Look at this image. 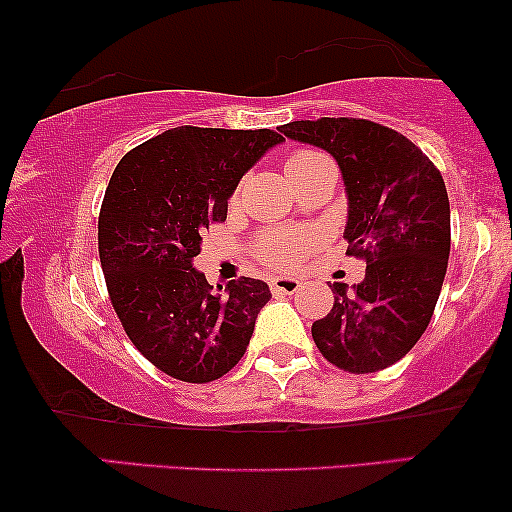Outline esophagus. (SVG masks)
<instances>
[{"instance_id":"obj_1","label":"esophagus","mask_w":512,"mask_h":512,"mask_svg":"<svg viewBox=\"0 0 512 512\" xmlns=\"http://www.w3.org/2000/svg\"><path fill=\"white\" fill-rule=\"evenodd\" d=\"M303 282L298 277H275L270 282L272 293H296Z\"/></svg>"}]
</instances>
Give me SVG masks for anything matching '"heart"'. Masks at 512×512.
<instances>
[{"mask_svg":"<svg viewBox=\"0 0 512 512\" xmlns=\"http://www.w3.org/2000/svg\"><path fill=\"white\" fill-rule=\"evenodd\" d=\"M321 165H331V160H328L324 153L312 151V149H300V151H293L291 156L286 158L284 170L293 181L314 172ZM300 249H303V237L296 233H282V230L263 235L261 242H258V254H261L265 263L275 265V268H284V265H289L293 258L298 256Z\"/></svg>","mask_w":512,"mask_h":512,"instance_id":"obj_1","label":"heart"}]
</instances>
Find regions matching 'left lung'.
Wrapping results in <instances>:
<instances>
[{"label": "left lung", "instance_id": "8db88e82", "mask_svg": "<svg viewBox=\"0 0 512 512\" xmlns=\"http://www.w3.org/2000/svg\"><path fill=\"white\" fill-rule=\"evenodd\" d=\"M293 142L331 153L347 193L349 254L366 263L359 284H333V310L312 324L319 352L349 373L401 361L429 326L450 258V200L422 149L363 118L293 121Z\"/></svg>", "mask_w": 512, "mask_h": 512}]
</instances>
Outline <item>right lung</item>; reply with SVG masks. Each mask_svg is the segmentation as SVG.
I'll return each instance as SVG.
<instances>
[{
    "mask_svg": "<svg viewBox=\"0 0 512 512\" xmlns=\"http://www.w3.org/2000/svg\"><path fill=\"white\" fill-rule=\"evenodd\" d=\"M284 137L272 130L181 128L116 165L100 212V261L111 305L139 352L181 382H212L247 352L261 279L209 286L193 261L202 233L226 221L240 179Z\"/></svg>",
    "mask_w": 512,
    "mask_h": 512,
    "instance_id": "obj_1",
    "label": "right lung"
}]
</instances>
